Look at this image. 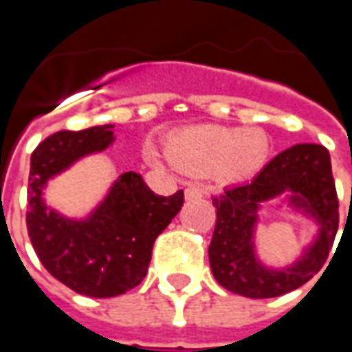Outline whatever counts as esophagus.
I'll list each match as a JSON object with an SVG mask.
<instances>
[{"label":"esophagus","mask_w":352,"mask_h":352,"mask_svg":"<svg viewBox=\"0 0 352 352\" xmlns=\"http://www.w3.org/2000/svg\"><path fill=\"white\" fill-rule=\"evenodd\" d=\"M201 196H204V194H201V190L196 188V186H188V188L184 190V198L188 199V201H190V199H199Z\"/></svg>","instance_id":"1"}]
</instances>
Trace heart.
Wrapping results in <instances>:
<instances>
[{
    "label": "heart",
    "mask_w": 352,
    "mask_h": 352,
    "mask_svg": "<svg viewBox=\"0 0 352 352\" xmlns=\"http://www.w3.org/2000/svg\"><path fill=\"white\" fill-rule=\"evenodd\" d=\"M148 154L156 158L153 148ZM168 154L181 171L239 181L254 175L267 162L270 139L262 130L194 126L169 138Z\"/></svg>",
    "instance_id": "heart-1"
}]
</instances>
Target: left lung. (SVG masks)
<instances>
[{"label":"left lung","mask_w":352,"mask_h":352,"mask_svg":"<svg viewBox=\"0 0 352 352\" xmlns=\"http://www.w3.org/2000/svg\"><path fill=\"white\" fill-rule=\"evenodd\" d=\"M292 191L293 201L321 222V236L298 265L283 272L265 270L254 258L252 226L260 201ZM217 226L209 245V264L217 283L245 298H277L302 287L324 265L340 224V199L330 153L322 145L302 143L277 154L251 183L213 196Z\"/></svg>","instance_id":"left-lung-1"}]
</instances>
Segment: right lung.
<instances>
[{
  "label": "right lung",
  "instance_id": "1",
  "mask_svg": "<svg viewBox=\"0 0 352 352\" xmlns=\"http://www.w3.org/2000/svg\"><path fill=\"white\" fill-rule=\"evenodd\" d=\"M111 124L62 130L32 153L26 226L45 270L77 294L113 298L145 279L153 245L183 207V190L154 194L138 173H124L87 221H69L45 206L41 192L54 177L88 153L113 141Z\"/></svg>",
  "mask_w": 352,
  "mask_h": 352
}]
</instances>
